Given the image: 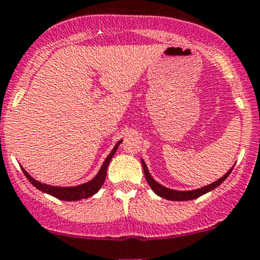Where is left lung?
<instances>
[{
	"instance_id": "obj_1",
	"label": "left lung",
	"mask_w": 260,
	"mask_h": 260,
	"mask_svg": "<svg viewBox=\"0 0 260 260\" xmlns=\"http://www.w3.org/2000/svg\"><path fill=\"white\" fill-rule=\"evenodd\" d=\"M141 161H142L143 171H145V176H146V180H147L148 185L151 186V189H152V190L155 191L156 194H157L158 197L165 198V200H169V201H191V200H196V198H198V197H201V196H203V194L208 193V191L212 190V189L217 188V186L220 185V184L222 183V181L225 180V179L228 178L229 175H230L231 171H233V169H230V170H229L228 173H226L225 175L222 176V178H220L218 180L213 181L212 184H210V185H207V186H203V188L196 189V190L181 191V190H174V189H169V188H166V186H162L161 184H158L157 181L153 180V178L150 175V173H148V169H147V166H146L145 161H143V160H141Z\"/></svg>"
}]
</instances>
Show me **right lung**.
Masks as SVG:
<instances>
[{
	"label": "right lung",
	"instance_id": "obj_1",
	"mask_svg": "<svg viewBox=\"0 0 260 260\" xmlns=\"http://www.w3.org/2000/svg\"><path fill=\"white\" fill-rule=\"evenodd\" d=\"M120 142H122V141H119V142L114 146V148L112 150V152H110L109 155H108V157L105 158L104 164H103L102 169L99 170L98 175L95 176L92 180L87 181V183H85V184H81V185L70 186V188H66V186L63 188V186L48 185V184H43V183H40V181H37L35 179H32L31 176H30L29 174L24 170V168H21L22 173L25 174V176L27 178V180H29L30 183L35 186V188H38L39 190L44 191V193L50 194V196L58 198V200L70 201V202H71V201H80V200H84V198H89V197H91V196H94L95 193H98V190H99V189L103 186V184H104L105 176H107L108 165H109L110 160H112V157L114 156L115 151H117L118 146L120 145Z\"/></svg>",
	"mask_w": 260,
	"mask_h": 260
}]
</instances>
